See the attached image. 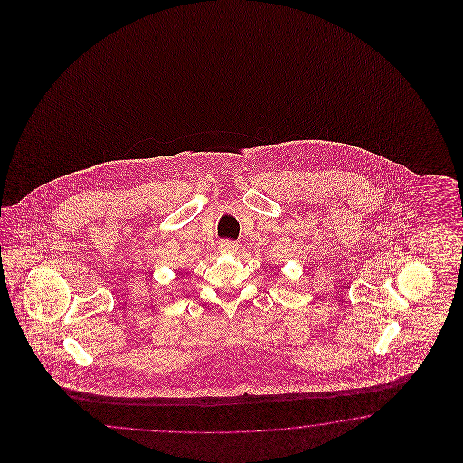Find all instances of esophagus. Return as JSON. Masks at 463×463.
Here are the masks:
<instances>
[{"mask_svg":"<svg viewBox=\"0 0 463 463\" xmlns=\"http://www.w3.org/2000/svg\"><path fill=\"white\" fill-rule=\"evenodd\" d=\"M236 250H238V243L233 240L220 241V253H235Z\"/></svg>","mask_w":463,"mask_h":463,"instance_id":"esophagus-1","label":"esophagus"}]
</instances>
